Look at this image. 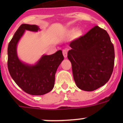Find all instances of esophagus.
Returning <instances> with one entry per match:
<instances>
[{"label": "esophagus", "mask_w": 123, "mask_h": 123, "mask_svg": "<svg viewBox=\"0 0 123 123\" xmlns=\"http://www.w3.org/2000/svg\"><path fill=\"white\" fill-rule=\"evenodd\" d=\"M67 53H68V50L67 49L63 50V55L65 58H67Z\"/></svg>", "instance_id": "34e87169"}]
</instances>
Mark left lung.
I'll return each mask as SVG.
<instances>
[{
  "mask_svg": "<svg viewBox=\"0 0 123 123\" xmlns=\"http://www.w3.org/2000/svg\"><path fill=\"white\" fill-rule=\"evenodd\" d=\"M68 58L79 89L93 91L105 85L113 73L115 50L105 30L95 26L69 44Z\"/></svg>",
  "mask_w": 123,
  "mask_h": 123,
  "instance_id": "8db88e82",
  "label": "left lung"
}]
</instances>
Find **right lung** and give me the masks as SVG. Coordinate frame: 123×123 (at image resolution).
Wrapping results in <instances>:
<instances>
[{
  "mask_svg": "<svg viewBox=\"0 0 123 123\" xmlns=\"http://www.w3.org/2000/svg\"><path fill=\"white\" fill-rule=\"evenodd\" d=\"M25 31H41L36 25L22 24L8 46V69L11 77L23 91L33 95L47 94L53 89L57 68L63 60L62 51L52 55H43L35 64H29L19 59L17 45Z\"/></svg>",
  "mask_w": 123,
  "mask_h": 123,
  "instance_id": "right-lung-1",
  "label": "right lung"
}]
</instances>
